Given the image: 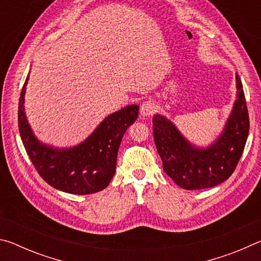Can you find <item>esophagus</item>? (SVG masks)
<instances>
[{
	"instance_id": "1",
	"label": "esophagus",
	"mask_w": 261,
	"mask_h": 261,
	"mask_svg": "<svg viewBox=\"0 0 261 261\" xmlns=\"http://www.w3.org/2000/svg\"><path fill=\"white\" fill-rule=\"evenodd\" d=\"M155 109H156L155 103H154L152 100H147L140 106V115L143 117L151 116V115L155 112Z\"/></svg>"
}]
</instances>
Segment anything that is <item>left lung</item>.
<instances>
[{
  "mask_svg": "<svg viewBox=\"0 0 261 261\" xmlns=\"http://www.w3.org/2000/svg\"><path fill=\"white\" fill-rule=\"evenodd\" d=\"M236 100L223 130L210 145L197 146L161 114L153 116V134L165 173L185 190L213 188L230 177L244 151L250 122L241 78Z\"/></svg>",
  "mask_w": 261,
  "mask_h": 261,
  "instance_id": "obj_1",
  "label": "left lung"
}]
</instances>
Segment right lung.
I'll list each match as a JSON object with an SVG mask.
<instances>
[{
  "label": "right lung",
  "instance_id": "add662e5",
  "mask_svg": "<svg viewBox=\"0 0 261 261\" xmlns=\"http://www.w3.org/2000/svg\"><path fill=\"white\" fill-rule=\"evenodd\" d=\"M29 76L19 98L18 126L24 147L39 175L50 187L71 194H91L107 188L116 170L122 138L138 117L139 106L129 105L108 115L76 146L55 147L38 139L26 117Z\"/></svg>",
  "mask_w": 261,
  "mask_h": 261
}]
</instances>
